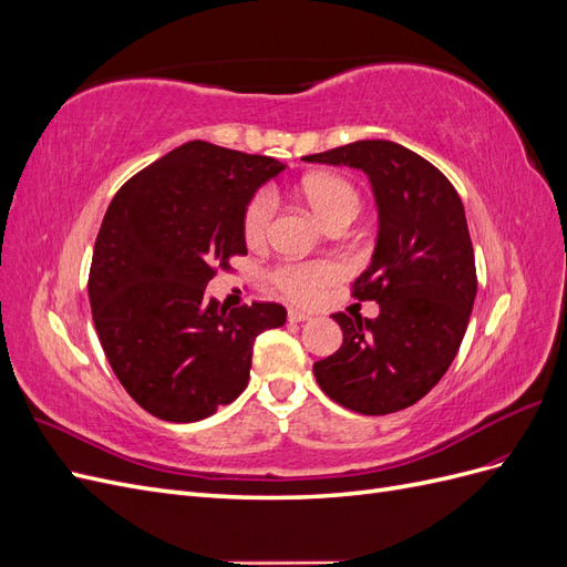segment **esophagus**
I'll list each match as a JSON object with an SVG mask.
<instances>
[{"instance_id": "esophagus-1", "label": "esophagus", "mask_w": 567, "mask_h": 567, "mask_svg": "<svg viewBox=\"0 0 567 567\" xmlns=\"http://www.w3.org/2000/svg\"><path fill=\"white\" fill-rule=\"evenodd\" d=\"M310 319V315L302 312V310H296V307H288V321H307Z\"/></svg>"}]
</instances>
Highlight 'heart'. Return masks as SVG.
<instances>
[{
	"label": "heart",
	"instance_id": "heart-1",
	"mask_svg": "<svg viewBox=\"0 0 567 567\" xmlns=\"http://www.w3.org/2000/svg\"><path fill=\"white\" fill-rule=\"evenodd\" d=\"M300 198L307 203L319 221L326 227L338 219H354L359 213V194L357 188L338 175H307L298 186ZM277 213V200L271 192L255 194L248 203L244 215V236L246 241L257 246L267 241L271 231V219ZM342 277L340 265L331 260H312V262H288L271 271V281L288 298L310 302L319 296V290L336 284Z\"/></svg>",
	"mask_w": 567,
	"mask_h": 567
}]
</instances>
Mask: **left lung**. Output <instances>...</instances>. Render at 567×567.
Here are the masks:
<instances>
[{
    "instance_id": "obj_1",
    "label": "left lung",
    "mask_w": 567,
    "mask_h": 567,
    "mask_svg": "<svg viewBox=\"0 0 567 567\" xmlns=\"http://www.w3.org/2000/svg\"><path fill=\"white\" fill-rule=\"evenodd\" d=\"M307 163L364 169L379 205V241L352 298L381 315H333L342 346L315 364L319 388L364 416L416 404L454 362L477 293L466 213L435 165L394 142L338 146Z\"/></svg>"
}]
</instances>
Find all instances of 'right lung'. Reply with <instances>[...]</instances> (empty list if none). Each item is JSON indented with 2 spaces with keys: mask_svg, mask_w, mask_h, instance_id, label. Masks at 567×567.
<instances>
[{
  "mask_svg": "<svg viewBox=\"0 0 567 567\" xmlns=\"http://www.w3.org/2000/svg\"><path fill=\"white\" fill-rule=\"evenodd\" d=\"M281 169L269 156L188 142L111 200L90 267L92 317L117 381L156 419L192 423L234 402L255 338L286 323L277 302L229 310L205 296L217 269L248 252L246 208Z\"/></svg>",
  "mask_w": 567,
  "mask_h": 567,
  "instance_id": "1",
  "label": "right lung"
}]
</instances>
